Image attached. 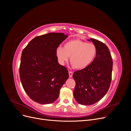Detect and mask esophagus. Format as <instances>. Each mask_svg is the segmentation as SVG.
Masks as SVG:
<instances>
[{
	"instance_id": "obj_1",
	"label": "esophagus",
	"mask_w": 131,
	"mask_h": 131,
	"mask_svg": "<svg viewBox=\"0 0 131 131\" xmlns=\"http://www.w3.org/2000/svg\"><path fill=\"white\" fill-rule=\"evenodd\" d=\"M73 76V72L71 71H69V77L70 78H72Z\"/></svg>"
}]
</instances>
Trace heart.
Instances as JSON below:
<instances>
[{
	"instance_id": "heart-1",
	"label": "heart",
	"mask_w": 131,
	"mask_h": 131,
	"mask_svg": "<svg viewBox=\"0 0 131 131\" xmlns=\"http://www.w3.org/2000/svg\"><path fill=\"white\" fill-rule=\"evenodd\" d=\"M97 48L92 43H88L79 39L66 42L63 48L56 49V56L61 64H64L70 56V61L72 67L81 70L90 65L95 58Z\"/></svg>"
}]
</instances>
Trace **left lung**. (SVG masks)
Instances as JSON below:
<instances>
[{
    "instance_id": "left-lung-1",
    "label": "left lung",
    "mask_w": 131,
    "mask_h": 131,
    "mask_svg": "<svg viewBox=\"0 0 131 131\" xmlns=\"http://www.w3.org/2000/svg\"><path fill=\"white\" fill-rule=\"evenodd\" d=\"M90 40L97 48L95 58L88 66L73 74L76 83L74 97L83 105H93L104 97L112 78L113 62L108 47L99 40Z\"/></svg>"
}]
</instances>
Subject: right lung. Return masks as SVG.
I'll list each match as a JSON object with an SVG mask.
<instances>
[{"mask_svg":"<svg viewBox=\"0 0 131 131\" xmlns=\"http://www.w3.org/2000/svg\"><path fill=\"white\" fill-rule=\"evenodd\" d=\"M67 38L63 33H49L33 38L23 49L19 72L24 91L41 104L54 102L69 78L67 68L58 62L56 51Z\"/></svg>","mask_w":131,"mask_h":131,"instance_id":"right-lung-1","label":"right lung"}]
</instances>
